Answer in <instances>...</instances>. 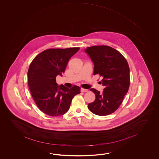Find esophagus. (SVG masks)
Instances as JSON below:
<instances>
[{
    "label": "esophagus",
    "instance_id": "34e87169",
    "mask_svg": "<svg viewBox=\"0 0 159 159\" xmlns=\"http://www.w3.org/2000/svg\"><path fill=\"white\" fill-rule=\"evenodd\" d=\"M81 91H82V92H83V93H86V92H88L89 90H88V89H84L82 88L81 89Z\"/></svg>",
    "mask_w": 159,
    "mask_h": 159
}]
</instances>
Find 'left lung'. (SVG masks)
I'll return each instance as SVG.
<instances>
[{"mask_svg": "<svg viewBox=\"0 0 159 159\" xmlns=\"http://www.w3.org/2000/svg\"><path fill=\"white\" fill-rule=\"evenodd\" d=\"M94 65V75L102 77L103 93L91 89L95 95L94 101L88 105L95 115L111 114L119 107L129 91V68L125 57L119 51L106 45H95L85 49Z\"/></svg>", "mask_w": 159, "mask_h": 159, "instance_id": "8db88e82", "label": "left lung"}]
</instances>
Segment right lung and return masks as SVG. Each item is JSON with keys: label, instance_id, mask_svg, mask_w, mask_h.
<instances>
[{"label": "right lung", "instance_id": "add662e5", "mask_svg": "<svg viewBox=\"0 0 159 159\" xmlns=\"http://www.w3.org/2000/svg\"><path fill=\"white\" fill-rule=\"evenodd\" d=\"M79 47L48 49L37 55L28 70V82L30 94L37 107L51 116L64 115L70 106L75 95L81 93V88L74 85L66 88L58 86L56 78L62 75L70 58Z\"/></svg>", "mask_w": 159, "mask_h": 159}]
</instances>
